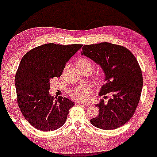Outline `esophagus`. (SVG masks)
Here are the masks:
<instances>
[{
    "mask_svg": "<svg viewBox=\"0 0 157 157\" xmlns=\"http://www.w3.org/2000/svg\"><path fill=\"white\" fill-rule=\"evenodd\" d=\"M76 104H78V105H81V106H89L90 105V104L89 103H88V102H82V101H77L76 102Z\"/></svg>",
    "mask_w": 157,
    "mask_h": 157,
    "instance_id": "obj_1",
    "label": "esophagus"
}]
</instances>
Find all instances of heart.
<instances>
[{
  "label": "heart",
  "mask_w": 157,
  "mask_h": 157,
  "mask_svg": "<svg viewBox=\"0 0 157 157\" xmlns=\"http://www.w3.org/2000/svg\"><path fill=\"white\" fill-rule=\"evenodd\" d=\"M76 65L78 67L79 70L84 69L86 68L90 69L92 70L93 65L92 62L88 58H81L77 61ZM90 88L88 85L81 84L80 86L74 87V88L69 90V94L72 96L74 98L78 100L86 99L88 96Z\"/></svg>",
  "instance_id": "heart-1"
}]
</instances>
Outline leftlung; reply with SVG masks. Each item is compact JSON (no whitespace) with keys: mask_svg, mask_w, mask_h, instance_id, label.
<instances>
[{"mask_svg":"<svg viewBox=\"0 0 157 157\" xmlns=\"http://www.w3.org/2000/svg\"><path fill=\"white\" fill-rule=\"evenodd\" d=\"M81 55L102 69L106 83L99 95L111 94L107 103L101 100L96 104L99 113L91 124L104 130L120 127L133 115L142 92V71L136 58L127 48L108 42L85 45Z\"/></svg>","mask_w":157,"mask_h":157,"instance_id":"left-lung-1","label":"left lung"}]
</instances>
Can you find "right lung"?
I'll use <instances>...</instances> for the list:
<instances>
[{
	"instance_id": "right-lung-1",
	"label": "right lung",
	"mask_w": 157,
	"mask_h": 157,
	"mask_svg": "<svg viewBox=\"0 0 157 157\" xmlns=\"http://www.w3.org/2000/svg\"><path fill=\"white\" fill-rule=\"evenodd\" d=\"M82 46L46 44L22 58L14 81L17 102L25 119L35 129L49 132L65 123L74 103L60 96L54 100L48 92L50 81L61 76L67 62Z\"/></svg>"
}]
</instances>
